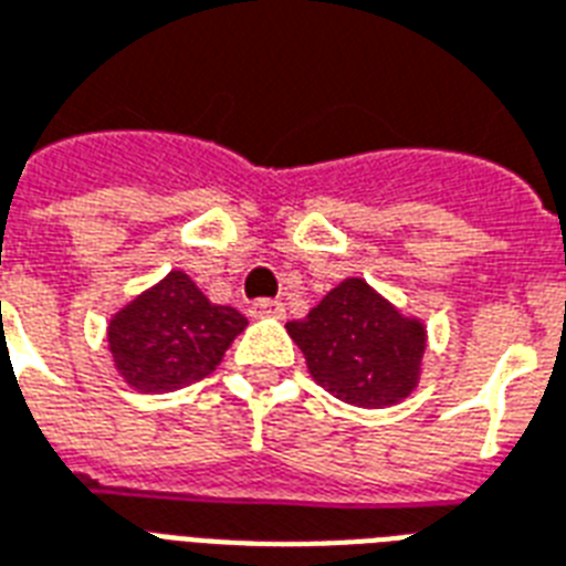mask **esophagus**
I'll list each match as a JSON object with an SVG mask.
<instances>
[{
  "label": "esophagus",
  "mask_w": 566,
  "mask_h": 566,
  "mask_svg": "<svg viewBox=\"0 0 566 566\" xmlns=\"http://www.w3.org/2000/svg\"><path fill=\"white\" fill-rule=\"evenodd\" d=\"M248 313H251L253 318H283V315H286V306L280 304V301H271V297H260V301H253Z\"/></svg>",
  "instance_id": "1"
}]
</instances>
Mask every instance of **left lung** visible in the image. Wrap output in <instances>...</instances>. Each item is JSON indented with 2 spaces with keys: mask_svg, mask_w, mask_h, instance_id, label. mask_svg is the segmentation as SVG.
<instances>
[{
  "mask_svg": "<svg viewBox=\"0 0 566 566\" xmlns=\"http://www.w3.org/2000/svg\"><path fill=\"white\" fill-rule=\"evenodd\" d=\"M286 331L315 384L345 405L384 410L419 387L428 327L363 277H345Z\"/></svg>",
  "mask_w": 566,
  "mask_h": 566,
  "instance_id": "8db88e82",
  "label": "left lung"
}]
</instances>
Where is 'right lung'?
Listing matches in <instances>:
<instances>
[{"label": "right lung", "mask_w": 566, "mask_h": 566, "mask_svg": "<svg viewBox=\"0 0 566 566\" xmlns=\"http://www.w3.org/2000/svg\"><path fill=\"white\" fill-rule=\"evenodd\" d=\"M248 327L239 310L212 304L186 271H170L108 322L117 375L138 392H174L218 369Z\"/></svg>", "instance_id": "1"}]
</instances>
